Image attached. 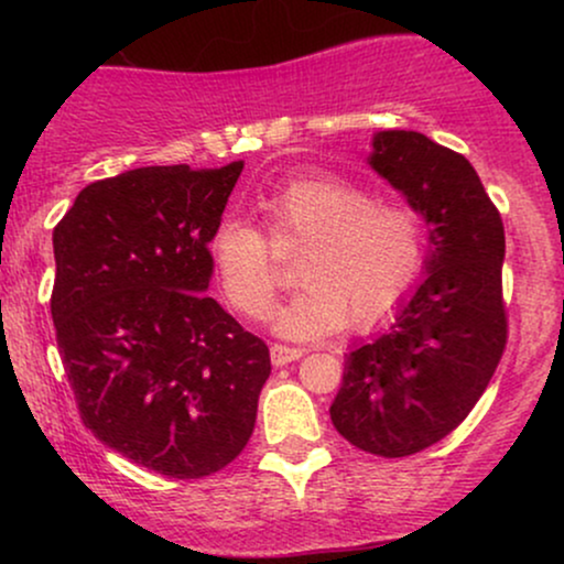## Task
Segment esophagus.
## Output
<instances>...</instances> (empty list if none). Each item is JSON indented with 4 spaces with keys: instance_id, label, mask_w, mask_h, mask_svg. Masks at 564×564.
Here are the masks:
<instances>
[{
    "instance_id": "34e87169",
    "label": "esophagus",
    "mask_w": 564,
    "mask_h": 564,
    "mask_svg": "<svg viewBox=\"0 0 564 564\" xmlns=\"http://www.w3.org/2000/svg\"><path fill=\"white\" fill-rule=\"evenodd\" d=\"M304 349L300 347H289V345H273L270 347V360H273V366H289L291 360L302 358Z\"/></svg>"
}]
</instances>
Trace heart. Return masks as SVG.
Wrapping results in <instances>:
<instances>
[{"label": "heart", "instance_id": "heart-1", "mask_svg": "<svg viewBox=\"0 0 564 564\" xmlns=\"http://www.w3.org/2000/svg\"><path fill=\"white\" fill-rule=\"evenodd\" d=\"M264 230L278 246H300L294 278L302 289L275 310L273 328L310 339L368 328L390 315L424 264V219L405 200L373 198L339 177H296L260 198ZM223 296L249 321L268 318L281 270L268 238L241 217H223L206 241Z\"/></svg>", "mask_w": 564, "mask_h": 564}]
</instances>
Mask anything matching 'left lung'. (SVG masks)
Listing matches in <instances>:
<instances>
[{
	"mask_svg": "<svg viewBox=\"0 0 564 564\" xmlns=\"http://www.w3.org/2000/svg\"><path fill=\"white\" fill-rule=\"evenodd\" d=\"M371 166L432 225L426 275L387 332L355 347L332 422L355 448L403 458L456 430L507 349L503 223L462 153L422 132L373 138Z\"/></svg>",
	"mask_w": 564,
	"mask_h": 564,
	"instance_id": "1",
	"label": "left lung"
}]
</instances>
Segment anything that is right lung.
<instances>
[{"label":"right lung","instance_id":"obj_1","mask_svg":"<svg viewBox=\"0 0 564 564\" xmlns=\"http://www.w3.org/2000/svg\"><path fill=\"white\" fill-rule=\"evenodd\" d=\"M243 161L97 180L55 225L53 323L84 426L177 480L228 467L270 377L260 336L206 296V241Z\"/></svg>","mask_w":564,"mask_h":564}]
</instances>
